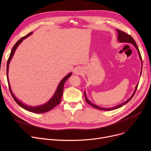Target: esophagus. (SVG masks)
I'll return each instance as SVG.
<instances>
[{
  "instance_id": "obj_1",
  "label": "esophagus",
  "mask_w": 151,
  "mask_h": 151,
  "mask_svg": "<svg viewBox=\"0 0 151 151\" xmlns=\"http://www.w3.org/2000/svg\"><path fill=\"white\" fill-rule=\"evenodd\" d=\"M74 73L76 75H81L82 72H83V70L81 67H76L75 69H74Z\"/></svg>"
}]
</instances>
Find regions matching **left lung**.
Returning <instances> with one entry per match:
<instances>
[{
    "mask_svg": "<svg viewBox=\"0 0 151 151\" xmlns=\"http://www.w3.org/2000/svg\"><path fill=\"white\" fill-rule=\"evenodd\" d=\"M117 30V34H118V37H117V40L118 41L121 42V43H131L132 44L134 47H135V48L137 50V51H138V55H139V59L141 62V65H142V58H141V54H140V52L139 51V49H138V47L137 46V43L135 42V41L134 40V39L129 34H126L125 32H124L122 31V30H120L119 29H116ZM141 72H142V69L141 70V73H140V76L141 75ZM138 84L136 85L135 86V89H134V91L133 93V94L131 96V97L127 100H126L125 102L122 103V104H120V105H118L114 107H112V108H102V107H100V106H99L98 105H96V104H92V103L89 100V99L87 98V96H86V91H84V96H85V100L88 103V104H89L90 105H91L92 107L96 108V109H100V110H104V111H111V110H114V109H117V108H121V106H122L123 105H125L126 104H127V103L132 99V97H133L134 94L136 92V91L137 89V88H138Z\"/></svg>",
    "mask_w": 151,
    "mask_h": 151,
    "instance_id": "8db88e82",
    "label": "left lung"
}]
</instances>
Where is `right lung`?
<instances>
[{
    "label": "right lung",
    "instance_id": "add662e5",
    "mask_svg": "<svg viewBox=\"0 0 151 151\" xmlns=\"http://www.w3.org/2000/svg\"><path fill=\"white\" fill-rule=\"evenodd\" d=\"M32 32H30L29 34H28L27 35L24 36V37H22L21 38H20L19 40L16 43V44L14 45V46L13 47V48L12 50V51L10 52V56L9 59H8L7 61V64H6V78H7V81H8V84H9V90L10 92L12 94V96L13 98V99L14 100V101L17 103V104L22 108H24V109L28 111L32 112V113H46L49 111L51 110L52 109H53L55 106H56L60 102V100L62 96V93H63V86H64V84L65 83V81L67 80V79L71 76V72L69 73L67 76H65L64 78H63L62 80L60 81V82L59 83L58 88L55 91L54 94L53 95V96L47 101L46 104H45L44 105H42L40 106H28L27 105H25L24 104H23L22 102H21V101H19L18 99H17V98L16 97L14 94L12 92V91L11 89V87H10V84L9 83V64L13 56V54L17 50V48L18 47V46L19 45V44L23 41V40H24L25 38H27L29 36H30V35L32 34Z\"/></svg>",
    "mask_w": 151,
    "mask_h": 151
}]
</instances>
